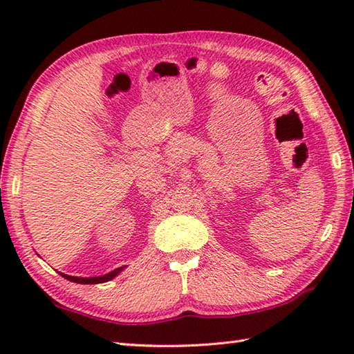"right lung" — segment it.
I'll list each match as a JSON object with an SVG mask.
<instances>
[{
	"label": "right lung",
	"instance_id": "obj_1",
	"mask_svg": "<svg viewBox=\"0 0 354 354\" xmlns=\"http://www.w3.org/2000/svg\"><path fill=\"white\" fill-rule=\"evenodd\" d=\"M124 269V266L122 268H117L114 270H111V272L104 274V275H100V277H73V275H66V274H62L61 275L64 278H66V280H70L73 283H79V284H99V283H106V281H111L112 278H115L122 270Z\"/></svg>",
	"mask_w": 354,
	"mask_h": 354
}]
</instances>
